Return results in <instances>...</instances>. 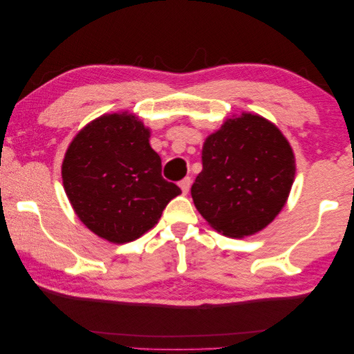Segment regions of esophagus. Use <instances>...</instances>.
I'll list each match as a JSON object with an SVG mask.
<instances>
[{
  "mask_svg": "<svg viewBox=\"0 0 354 354\" xmlns=\"http://www.w3.org/2000/svg\"><path fill=\"white\" fill-rule=\"evenodd\" d=\"M178 187H180V189L183 191V194H187L189 191V187H191V178L189 177H185L183 180L178 182Z\"/></svg>",
  "mask_w": 354,
  "mask_h": 354,
  "instance_id": "1",
  "label": "esophagus"
}]
</instances>
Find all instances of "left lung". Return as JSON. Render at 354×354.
<instances>
[{"instance_id": "8db88e82", "label": "left lung", "mask_w": 354, "mask_h": 354, "mask_svg": "<svg viewBox=\"0 0 354 354\" xmlns=\"http://www.w3.org/2000/svg\"><path fill=\"white\" fill-rule=\"evenodd\" d=\"M295 169L293 150L281 130L262 115L243 113L205 139L191 196L213 229L243 239L282 210Z\"/></svg>"}]
</instances>
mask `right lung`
Returning a JSON list of instances; mask_svg holds the SVG:
<instances>
[{
    "label": "right lung",
    "instance_id": "right-lung-1",
    "mask_svg": "<svg viewBox=\"0 0 354 354\" xmlns=\"http://www.w3.org/2000/svg\"><path fill=\"white\" fill-rule=\"evenodd\" d=\"M150 130L129 113L103 114L81 130L62 161L64 189L86 227L111 243L133 241L182 193L161 176Z\"/></svg>",
    "mask_w": 354,
    "mask_h": 354
}]
</instances>
